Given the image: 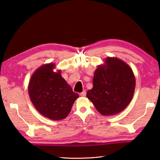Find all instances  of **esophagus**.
Segmentation results:
<instances>
[{
	"mask_svg": "<svg viewBox=\"0 0 160 160\" xmlns=\"http://www.w3.org/2000/svg\"><path fill=\"white\" fill-rule=\"evenodd\" d=\"M80 95L82 96V97H85L86 95V91L83 90V91L81 92V93H80Z\"/></svg>",
	"mask_w": 160,
	"mask_h": 160,
	"instance_id": "1",
	"label": "esophagus"
}]
</instances>
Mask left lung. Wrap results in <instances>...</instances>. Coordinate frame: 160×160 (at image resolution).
<instances>
[{
  "label": "left lung",
  "mask_w": 160,
  "mask_h": 160,
  "mask_svg": "<svg viewBox=\"0 0 160 160\" xmlns=\"http://www.w3.org/2000/svg\"><path fill=\"white\" fill-rule=\"evenodd\" d=\"M135 88L133 72L126 62L117 57H107L98 65L93 79V88L88 98L103 115H114L125 109Z\"/></svg>",
  "instance_id": "obj_1"
}]
</instances>
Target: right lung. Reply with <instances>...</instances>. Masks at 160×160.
Wrapping results in <instances>:
<instances>
[{
	"mask_svg": "<svg viewBox=\"0 0 160 160\" xmlns=\"http://www.w3.org/2000/svg\"><path fill=\"white\" fill-rule=\"evenodd\" d=\"M55 65H42L34 72L28 86L31 102L42 115L51 120L66 118L79 95L61 75Z\"/></svg>",
	"mask_w": 160,
	"mask_h": 160,
	"instance_id": "right-lung-1",
	"label": "right lung"
}]
</instances>
